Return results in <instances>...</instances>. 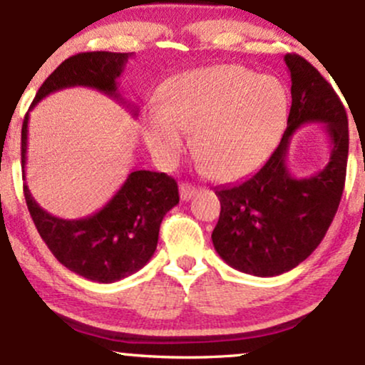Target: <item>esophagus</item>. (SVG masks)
Here are the masks:
<instances>
[{"mask_svg": "<svg viewBox=\"0 0 365 365\" xmlns=\"http://www.w3.org/2000/svg\"><path fill=\"white\" fill-rule=\"evenodd\" d=\"M197 194V188L192 187L190 183H180V199L190 200Z\"/></svg>", "mask_w": 365, "mask_h": 365, "instance_id": "esophagus-1", "label": "esophagus"}]
</instances>
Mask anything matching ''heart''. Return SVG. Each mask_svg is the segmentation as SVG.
<instances>
[{
	"instance_id": "1",
	"label": "heart",
	"mask_w": 365,
	"mask_h": 365,
	"mask_svg": "<svg viewBox=\"0 0 365 365\" xmlns=\"http://www.w3.org/2000/svg\"><path fill=\"white\" fill-rule=\"evenodd\" d=\"M288 120V94L273 77L235 65L178 75L159 106L144 115V140L163 166L178 161L194 132V150L212 180L232 182L254 171L278 144Z\"/></svg>"
}]
</instances>
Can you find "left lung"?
<instances>
[{
  "instance_id": "8db88e82",
  "label": "left lung",
  "mask_w": 365,
  "mask_h": 365,
  "mask_svg": "<svg viewBox=\"0 0 365 365\" xmlns=\"http://www.w3.org/2000/svg\"><path fill=\"white\" fill-rule=\"evenodd\" d=\"M292 77V108L278 148L252 177L216 188L221 202L212 244L242 273L278 276L311 255L340 206L349 159V120L340 98L299 54L284 56ZM307 123L326 124L329 165L311 178H293L286 165L291 135Z\"/></svg>"
}]
</instances>
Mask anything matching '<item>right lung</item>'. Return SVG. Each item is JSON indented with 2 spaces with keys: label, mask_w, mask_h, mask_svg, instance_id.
<instances>
[{
  "label": "right lung",
  "mask_w": 365,
  "mask_h": 365,
  "mask_svg": "<svg viewBox=\"0 0 365 365\" xmlns=\"http://www.w3.org/2000/svg\"><path fill=\"white\" fill-rule=\"evenodd\" d=\"M132 53L91 51L70 56L46 78L32 108L41 99L66 87L98 89L123 103L118 78ZM128 108V106H127ZM133 115L135 110L130 106ZM29 113L22 125V170L27 161ZM25 202L37 232L54 257L70 271L98 283H115L137 273L158 247L159 226L178 204V185L166 173L133 170L113 199L98 212L82 220L49 215L24 185Z\"/></svg>",
  "instance_id": "right-lung-1"
}]
</instances>
